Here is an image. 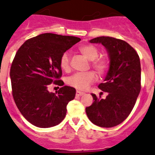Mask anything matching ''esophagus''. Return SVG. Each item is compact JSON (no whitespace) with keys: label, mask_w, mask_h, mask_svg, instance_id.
<instances>
[{"label":"esophagus","mask_w":155,"mask_h":155,"mask_svg":"<svg viewBox=\"0 0 155 155\" xmlns=\"http://www.w3.org/2000/svg\"><path fill=\"white\" fill-rule=\"evenodd\" d=\"M76 96H81V95H84V92H80V91H76Z\"/></svg>","instance_id":"esophagus-1"}]
</instances>
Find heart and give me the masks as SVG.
<instances>
[{"instance_id": "1", "label": "heart", "mask_w": 155, "mask_h": 155, "mask_svg": "<svg viewBox=\"0 0 155 155\" xmlns=\"http://www.w3.org/2000/svg\"><path fill=\"white\" fill-rule=\"evenodd\" d=\"M81 53L84 55L89 60H91V66L99 75H103L108 68L106 60L102 57H98L99 54V50L92 44L82 45L79 47ZM60 66L64 71H69L70 69V58L67 52L61 55L60 59ZM96 76L94 72L88 71L85 73H77L72 75L66 79V82L69 86L78 90H86L91 84L95 81Z\"/></svg>"}]
</instances>
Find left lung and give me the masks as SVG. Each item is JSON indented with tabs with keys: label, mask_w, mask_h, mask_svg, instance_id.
<instances>
[{
	"label": "left lung",
	"mask_w": 155,
	"mask_h": 155,
	"mask_svg": "<svg viewBox=\"0 0 155 155\" xmlns=\"http://www.w3.org/2000/svg\"><path fill=\"white\" fill-rule=\"evenodd\" d=\"M90 43H102L110 59V67L99 89L108 92L105 99L92 94L93 103L86 108L89 119L95 125L112 128L125 121L134 108L141 91V63L138 54L122 40L99 37Z\"/></svg>",
	"instance_id": "left-lung-1"
}]
</instances>
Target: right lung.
Instances as JSON below:
<instances>
[{
	"instance_id": "right-lung-1",
	"label": "right lung",
	"mask_w": 155,
	"mask_h": 155,
	"mask_svg": "<svg viewBox=\"0 0 155 155\" xmlns=\"http://www.w3.org/2000/svg\"><path fill=\"white\" fill-rule=\"evenodd\" d=\"M81 40L72 36L43 34L24 42L16 53L10 76L12 95L23 116L39 128L60 124L66 115L68 102L74 99L76 89L60 79V59L63 53ZM53 83L63 86L56 93L48 91Z\"/></svg>"
}]
</instances>
